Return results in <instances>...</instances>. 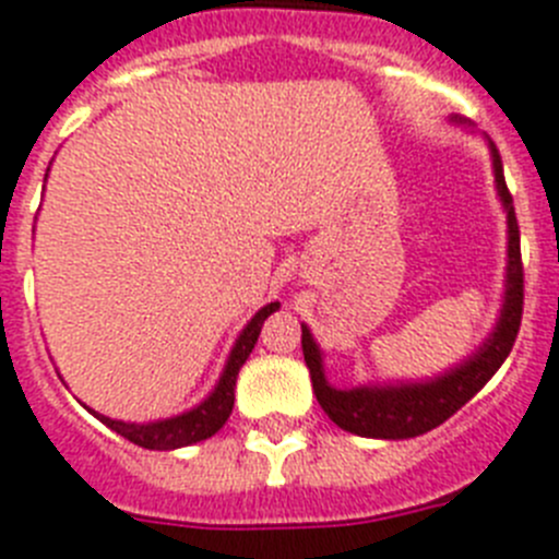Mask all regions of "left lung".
Listing matches in <instances>:
<instances>
[{"label":"left lung","mask_w":559,"mask_h":559,"mask_svg":"<svg viewBox=\"0 0 559 559\" xmlns=\"http://www.w3.org/2000/svg\"><path fill=\"white\" fill-rule=\"evenodd\" d=\"M495 182H498V197L507 207L509 225V266H507V300H503L498 326L489 334L478 352L464 360L461 366L450 368L436 380L427 382H396V385H366L340 391L326 382L320 348L314 346L312 334L307 326L300 334L304 346V360L312 373V388L320 407L326 411L329 419L348 433L366 436V439H414L448 421L455 411L467 405L501 368L509 352L514 346L518 329L523 318V261H521V230H518V216H514L512 193L503 179V163L498 148L492 145Z\"/></svg>","instance_id":"1"}]
</instances>
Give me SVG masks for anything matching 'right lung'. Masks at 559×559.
<instances>
[{"label":"right lung","mask_w":559,"mask_h":559,"mask_svg":"<svg viewBox=\"0 0 559 559\" xmlns=\"http://www.w3.org/2000/svg\"><path fill=\"white\" fill-rule=\"evenodd\" d=\"M278 309V304H266L264 309L255 312V318L250 320L245 326V332L239 334L236 340V346H233L230 357H227V366L219 377V385L213 388V394L207 396L202 405H197L188 414L171 416V419L163 421H148V425H134V421H118L109 419V416L92 414L98 416L106 427H111L115 433H120L123 439L134 441L138 448L145 450H177V448H188V444H197L202 439H211L216 430L227 421L233 411V388H236V377H239V368L245 366V360L250 357L252 346H255V340H259L261 326H264V320Z\"/></svg>","instance_id":"obj_1"}]
</instances>
